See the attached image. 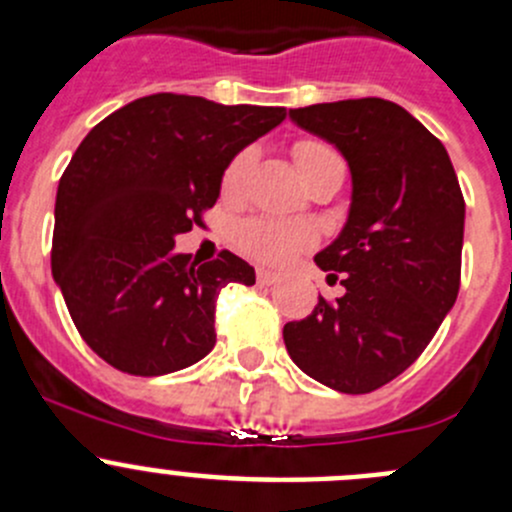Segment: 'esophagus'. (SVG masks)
<instances>
[{"instance_id":"obj_1","label":"esophagus","mask_w":512,"mask_h":512,"mask_svg":"<svg viewBox=\"0 0 512 512\" xmlns=\"http://www.w3.org/2000/svg\"><path fill=\"white\" fill-rule=\"evenodd\" d=\"M275 282H280V275H277V272L265 270V267H260V270H257V285L270 287V285H275Z\"/></svg>"}]
</instances>
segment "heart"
<instances>
[{"instance_id": "b5f03b06", "label": "heart", "mask_w": 512, "mask_h": 512, "mask_svg": "<svg viewBox=\"0 0 512 512\" xmlns=\"http://www.w3.org/2000/svg\"><path fill=\"white\" fill-rule=\"evenodd\" d=\"M294 160H297L299 170L309 173L314 165H319L322 160L339 158L327 143L319 141H299L292 148ZM252 160L255 153L247 148L240 151L235 158L227 163L223 170V180H220V193L227 200H235L242 195L245 188V180L250 175ZM235 245L242 255H247L250 260L265 262V265H285L287 260H292L294 255H299L302 250H309L314 245V232L307 225L299 223H280V220L270 218H250L245 223L235 227Z\"/></svg>"}]
</instances>
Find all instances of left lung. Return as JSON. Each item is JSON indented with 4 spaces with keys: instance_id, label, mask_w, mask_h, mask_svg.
Returning <instances> with one entry per match:
<instances>
[{
    "instance_id": "8db88e82",
    "label": "left lung",
    "mask_w": 512,
    "mask_h": 512,
    "mask_svg": "<svg viewBox=\"0 0 512 512\" xmlns=\"http://www.w3.org/2000/svg\"><path fill=\"white\" fill-rule=\"evenodd\" d=\"M334 143L352 170V208L314 262L344 287L285 324L294 364L342 394H369L404 374L451 312L461 287L463 203L443 143L384 98L289 108Z\"/></svg>"
}]
</instances>
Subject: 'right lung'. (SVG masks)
<instances>
[{
	"instance_id": "1",
	"label": "right lung",
	"mask_w": 512,
	"mask_h": 512,
	"mask_svg": "<svg viewBox=\"0 0 512 512\" xmlns=\"http://www.w3.org/2000/svg\"><path fill=\"white\" fill-rule=\"evenodd\" d=\"M282 106H225L153 94L103 118L56 190L51 272L76 329L113 369L160 376L215 347V302L255 270L175 255V235L203 225L232 158L285 121Z\"/></svg>"
}]
</instances>
